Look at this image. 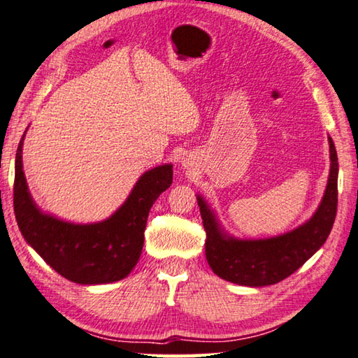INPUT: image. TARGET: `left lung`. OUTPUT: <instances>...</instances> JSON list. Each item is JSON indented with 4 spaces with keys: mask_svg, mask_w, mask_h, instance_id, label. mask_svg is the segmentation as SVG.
Here are the masks:
<instances>
[{
    "mask_svg": "<svg viewBox=\"0 0 358 358\" xmlns=\"http://www.w3.org/2000/svg\"><path fill=\"white\" fill-rule=\"evenodd\" d=\"M330 178L320 207L301 228L274 239L236 241L220 231L201 197L197 203L206 229V257L221 279L247 287L272 285L301 268L330 236L338 210V155L330 137Z\"/></svg>",
    "mask_w": 358,
    "mask_h": 358,
    "instance_id": "left-lung-1",
    "label": "left lung"
}]
</instances>
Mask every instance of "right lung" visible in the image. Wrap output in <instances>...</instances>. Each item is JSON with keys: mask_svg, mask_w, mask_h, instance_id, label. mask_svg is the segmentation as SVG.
Listing matches in <instances>:
<instances>
[{"mask_svg": "<svg viewBox=\"0 0 358 358\" xmlns=\"http://www.w3.org/2000/svg\"><path fill=\"white\" fill-rule=\"evenodd\" d=\"M22 145L24 137L15 155L14 213L25 241L71 282L97 285L124 279L141 255L152 203L172 185V166L146 172L111 218L95 224H71L41 213L31 201L22 169Z\"/></svg>", "mask_w": 358, "mask_h": 358, "instance_id": "add662e5", "label": "right lung"}]
</instances>
